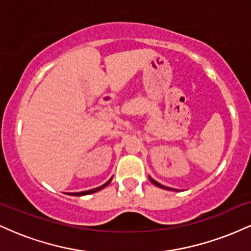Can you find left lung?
I'll return each mask as SVG.
<instances>
[{
  "mask_svg": "<svg viewBox=\"0 0 251 251\" xmlns=\"http://www.w3.org/2000/svg\"><path fill=\"white\" fill-rule=\"evenodd\" d=\"M149 178H150V180H151V183L154 184V185H157L158 188H162V189H165V190H174V189H171V188H168V186L162 185V184H159V183H158V181H155L154 179H152L151 177H149ZM175 191H176V190H175Z\"/></svg>",
  "mask_w": 251,
  "mask_h": 251,
  "instance_id": "8db88e82",
  "label": "left lung"
}]
</instances>
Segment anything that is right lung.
I'll return each instance as SVG.
<instances>
[{
    "instance_id": "1",
    "label": "right lung",
    "mask_w": 251,
    "mask_h": 251,
    "mask_svg": "<svg viewBox=\"0 0 251 251\" xmlns=\"http://www.w3.org/2000/svg\"><path fill=\"white\" fill-rule=\"evenodd\" d=\"M113 178V177H112ZM112 178L111 179H108L107 181H106L105 184H103V185H101V186H99V188H96V189H92V190H88V191H81V192H74V194H70L71 196H85V195H89V194H94V192H97V191H99V190H101V189H103L105 188V186H107L109 183H111V180H112Z\"/></svg>"
}]
</instances>
